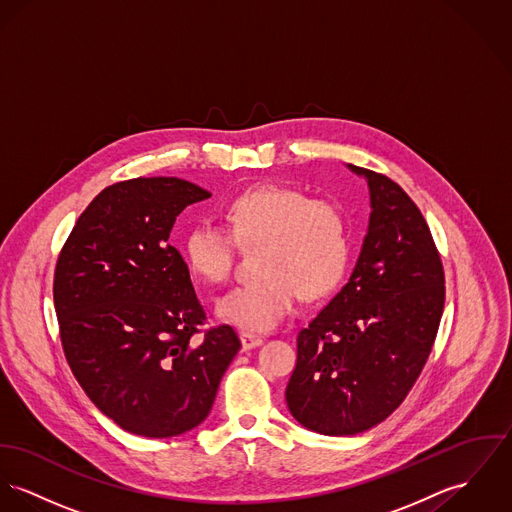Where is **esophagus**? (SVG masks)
<instances>
[{"label": "esophagus", "instance_id": "1", "mask_svg": "<svg viewBox=\"0 0 512 512\" xmlns=\"http://www.w3.org/2000/svg\"><path fill=\"white\" fill-rule=\"evenodd\" d=\"M240 342H242L244 350H250V348H256L262 344V336L250 334V332H240Z\"/></svg>", "mask_w": 512, "mask_h": 512}]
</instances>
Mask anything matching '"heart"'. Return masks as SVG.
<instances>
[{"instance_id":"heart-1","label":"heart","mask_w":512,"mask_h":512,"mask_svg":"<svg viewBox=\"0 0 512 512\" xmlns=\"http://www.w3.org/2000/svg\"><path fill=\"white\" fill-rule=\"evenodd\" d=\"M227 229L199 221L186 234L191 272L207 283L231 278L238 248L256 252V274L217 303L225 323L248 332L272 330L297 297L319 299L348 270L352 240L344 207L293 187L262 186L240 193L225 211Z\"/></svg>"}]
</instances>
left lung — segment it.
Listing matches in <instances>:
<instances>
[{
  "mask_svg": "<svg viewBox=\"0 0 512 512\" xmlns=\"http://www.w3.org/2000/svg\"><path fill=\"white\" fill-rule=\"evenodd\" d=\"M368 178L372 217L348 283L297 334L285 389L303 426L350 436L387 419L430 356L444 311V266L417 203L391 178Z\"/></svg>",
  "mask_w": 512,
  "mask_h": 512,
  "instance_id": "left-lung-1",
  "label": "left lung"
}]
</instances>
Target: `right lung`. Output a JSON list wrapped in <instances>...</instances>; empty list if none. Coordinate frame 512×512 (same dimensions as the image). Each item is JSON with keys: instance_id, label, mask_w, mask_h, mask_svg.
<instances>
[{"instance_id": "right-lung-1", "label": "right lung", "mask_w": 512, "mask_h": 512, "mask_svg": "<svg viewBox=\"0 0 512 512\" xmlns=\"http://www.w3.org/2000/svg\"><path fill=\"white\" fill-rule=\"evenodd\" d=\"M207 197L178 178L107 186L56 260L52 295L70 370L105 417L146 438L207 419L240 348L233 326L203 328L207 313L168 240L176 217Z\"/></svg>"}]
</instances>
